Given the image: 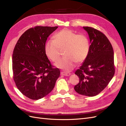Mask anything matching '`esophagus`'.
<instances>
[{
  "label": "esophagus",
  "instance_id": "34e87169",
  "mask_svg": "<svg viewBox=\"0 0 126 126\" xmlns=\"http://www.w3.org/2000/svg\"><path fill=\"white\" fill-rule=\"evenodd\" d=\"M61 74L63 76H70L71 75V73L70 72H61Z\"/></svg>",
  "mask_w": 126,
  "mask_h": 126
}]
</instances>
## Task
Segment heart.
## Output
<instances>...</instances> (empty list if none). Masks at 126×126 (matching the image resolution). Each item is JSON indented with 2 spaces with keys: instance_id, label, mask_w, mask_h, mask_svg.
Here are the masks:
<instances>
[{
  "instance_id": "heart-1",
  "label": "heart",
  "mask_w": 126,
  "mask_h": 126,
  "mask_svg": "<svg viewBox=\"0 0 126 126\" xmlns=\"http://www.w3.org/2000/svg\"><path fill=\"white\" fill-rule=\"evenodd\" d=\"M64 48L66 56L55 63L57 68L70 71L77 62L82 63L88 55L90 49L89 40L84 34H79L68 29H64L55 33L53 39L48 40L45 46L46 54L52 62L59 58L60 49Z\"/></svg>"
}]
</instances>
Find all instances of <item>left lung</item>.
I'll return each instance as SVG.
<instances>
[{"label":"left lung","instance_id":"1","mask_svg":"<svg viewBox=\"0 0 126 126\" xmlns=\"http://www.w3.org/2000/svg\"><path fill=\"white\" fill-rule=\"evenodd\" d=\"M90 40L88 55L75 74L79 82L74 87L77 93L84 96H96L108 85L115 74L114 54L107 37L99 30L83 27Z\"/></svg>","mask_w":126,"mask_h":126}]
</instances>
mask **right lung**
<instances>
[{
	"label": "right lung",
	"instance_id": "obj_1",
	"mask_svg": "<svg viewBox=\"0 0 126 126\" xmlns=\"http://www.w3.org/2000/svg\"><path fill=\"white\" fill-rule=\"evenodd\" d=\"M57 28H30L21 36L15 47L12 59L14 81L19 90L31 99L47 96L60 76L59 69L51 65L45 52L47 38Z\"/></svg>",
	"mask_w": 126,
	"mask_h": 126
}]
</instances>
